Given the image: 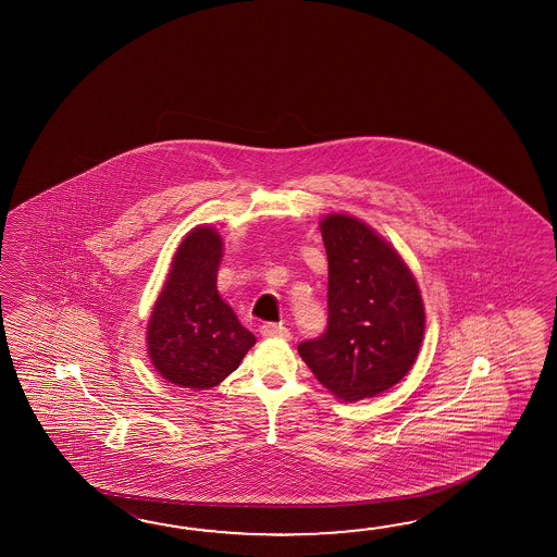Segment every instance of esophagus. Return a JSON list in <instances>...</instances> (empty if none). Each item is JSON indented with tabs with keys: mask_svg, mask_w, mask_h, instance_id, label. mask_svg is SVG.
<instances>
[{
	"mask_svg": "<svg viewBox=\"0 0 557 557\" xmlns=\"http://www.w3.org/2000/svg\"><path fill=\"white\" fill-rule=\"evenodd\" d=\"M261 334L264 338H283L290 341V331L283 324H274V322H264L261 326Z\"/></svg>",
	"mask_w": 557,
	"mask_h": 557,
	"instance_id": "obj_1",
	"label": "esophagus"
}]
</instances>
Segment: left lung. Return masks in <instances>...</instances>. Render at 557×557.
<instances>
[{"label": "left lung", "mask_w": 557, "mask_h": 557, "mask_svg": "<svg viewBox=\"0 0 557 557\" xmlns=\"http://www.w3.org/2000/svg\"><path fill=\"white\" fill-rule=\"evenodd\" d=\"M329 329L298 344L320 384L344 403L374 398L398 384L424 341L426 312L414 274L398 250L350 214H326Z\"/></svg>", "instance_id": "8db88e82"}]
</instances>
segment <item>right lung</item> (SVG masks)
Listing matches in <instances>:
<instances>
[{"label": "right lung", "instance_id": "1", "mask_svg": "<svg viewBox=\"0 0 557 557\" xmlns=\"http://www.w3.org/2000/svg\"><path fill=\"white\" fill-rule=\"evenodd\" d=\"M223 237L197 225L181 240L147 322V355L171 384L207 391L237 370L257 343L216 290Z\"/></svg>", "mask_w": 557, "mask_h": 557}]
</instances>
